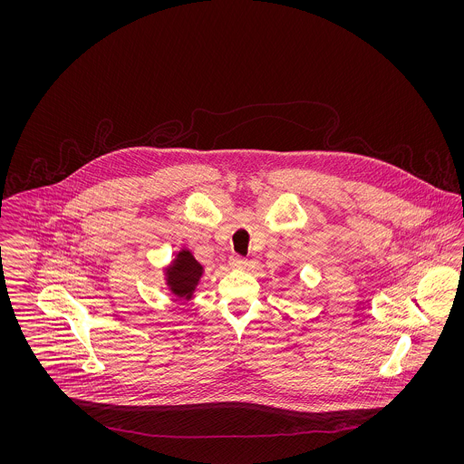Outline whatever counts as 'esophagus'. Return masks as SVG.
Masks as SVG:
<instances>
[{
  "label": "esophagus",
  "instance_id": "1",
  "mask_svg": "<svg viewBox=\"0 0 464 464\" xmlns=\"http://www.w3.org/2000/svg\"><path fill=\"white\" fill-rule=\"evenodd\" d=\"M229 267H233V269H245L246 267V259L242 257V256H231L229 257Z\"/></svg>",
  "mask_w": 464,
  "mask_h": 464
}]
</instances>
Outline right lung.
<instances>
[{
    "label": "right lung",
    "instance_id": "right-lung-1",
    "mask_svg": "<svg viewBox=\"0 0 464 464\" xmlns=\"http://www.w3.org/2000/svg\"><path fill=\"white\" fill-rule=\"evenodd\" d=\"M203 275V266L193 257V254L186 248L177 252L172 265L165 269V280L169 290L179 301H191L193 294L198 287L199 278Z\"/></svg>",
    "mask_w": 464,
    "mask_h": 464
}]
</instances>
